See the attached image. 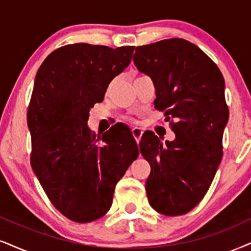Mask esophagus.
<instances>
[{
	"label": "esophagus",
	"mask_w": 251,
	"mask_h": 251,
	"mask_svg": "<svg viewBox=\"0 0 251 251\" xmlns=\"http://www.w3.org/2000/svg\"><path fill=\"white\" fill-rule=\"evenodd\" d=\"M132 134H133V138L135 139L136 144H139V142H140L141 136H142V129L138 128V127H134L132 129Z\"/></svg>",
	"instance_id": "obj_1"
}]
</instances>
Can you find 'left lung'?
<instances>
[{
  "label": "left lung",
  "instance_id": "1",
  "mask_svg": "<svg viewBox=\"0 0 251 251\" xmlns=\"http://www.w3.org/2000/svg\"><path fill=\"white\" fill-rule=\"evenodd\" d=\"M133 61L153 80L155 109L176 135L166 145L151 131L142 135L140 153L151 169L148 201L161 214L183 215L204 198L223 158L229 117L224 76L210 56L180 38L135 47Z\"/></svg>",
  "mask_w": 251,
  "mask_h": 251
}]
</instances>
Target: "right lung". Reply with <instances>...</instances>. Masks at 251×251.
I'll return each instance as SVG.
<instances>
[{
	"mask_svg": "<svg viewBox=\"0 0 251 251\" xmlns=\"http://www.w3.org/2000/svg\"><path fill=\"white\" fill-rule=\"evenodd\" d=\"M134 46L78 43L59 47L38 69L27 109L31 167L53 206L87 224L110 210L119 179L139 155L132 136H102L87 122L110 82L129 65Z\"/></svg>",
	"mask_w": 251,
	"mask_h": 251,
	"instance_id": "add662e5",
	"label": "right lung"
}]
</instances>
